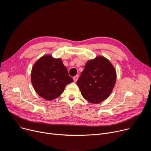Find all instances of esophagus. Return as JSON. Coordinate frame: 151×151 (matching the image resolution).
<instances>
[{"instance_id": "esophagus-1", "label": "esophagus", "mask_w": 151, "mask_h": 151, "mask_svg": "<svg viewBox=\"0 0 151 151\" xmlns=\"http://www.w3.org/2000/svg\"><path fill=\"white\" fill-rule=\"evenodd\" d=\"M78 77H79V76H78V75H76L75 76H74V77H73L74 82H76V81H77V80H78Z\"/></svg>"}]
</instances>
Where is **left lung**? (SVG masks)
Instances as JSON below:
<instances>
[{"instance_id":"obj_1","label":"left lung","mask_w":151,"mask_h":151,"mask_svg":"<svg viewBox=\"0 0 151 151\" xmlns=\"http://www.w3.org/2000/svg\"><path fill=\"white\" fill-rule=\"evenodd\" d=\"M116 79V72L110 61L97 56L85 64L76 84L85 100L97 104L110 96Z\"/></svg>"}]
</instances>
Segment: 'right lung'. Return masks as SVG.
Masks as SVG:
<instances>
[{"label": "right lung", "mask_w": 151, "mask_h": 151, "mask_svg": "<svg viewBox=\"0 0 151 151\" xmlns=\"http://www.w3.org/2000/svg\"><path fill=\"white\" fill-rule=\"evenodd\" d=\"M31 81L36 93L47 100L58 97L66 86L73 81L61 58L45 55L33 66Z\"/></svg>", "instance_id": "right-lung-1"}]
</instances>
